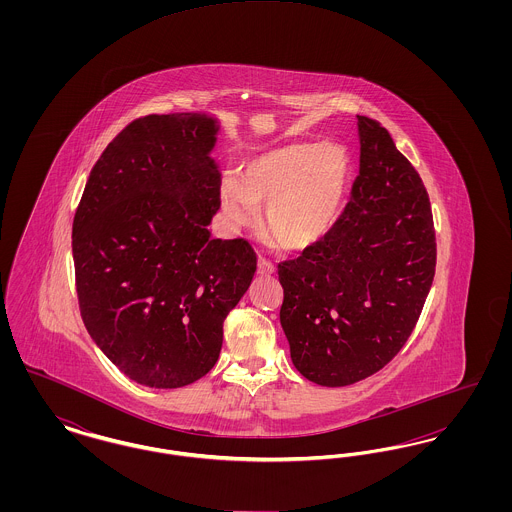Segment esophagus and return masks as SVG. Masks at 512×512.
Wrapping results in <instances>:
<instances>
[{"mask_svg": "<svg viewBox=\"0 0 512 512\" xmlns=\"http://www.w3.org/2000/svg\"><path fill=\"white\" fill-rule=\"evenodd\" d=\"M274 263L267 257H259V274H272L274 272Z\"/></svg>", "mask_w": 512, "mask_h": 512, "instance_id": "esophagus-1", "label": "esophagus"}]
</instances>
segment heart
<instances>
[{"mask_svg": "<svg viewBox=\"0 0 512 512\" xmlns=\"http://www.w3.org/2000/svg\"><path fill=\"white\" fill-rule=\"evenodd\" d=\"M351 161L338 144H290L255 155L240 174L222 180V209L234 226L267 207L268 230L286 247L317 244L336 224L349 186Z\"/></svg>", "mask_w": 512, "mask_h": 512, "instance_id": "b5f03b06", "label": "heart"}]
</instances>
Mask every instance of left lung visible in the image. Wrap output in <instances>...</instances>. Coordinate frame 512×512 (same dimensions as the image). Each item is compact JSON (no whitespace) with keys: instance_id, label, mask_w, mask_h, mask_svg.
<instances>
[{"instance_id":"left-lung-1","label":"left lung","mask_w":512,"mask_h":512,"mask_svg":"<svg viewBox=\"0 0 512 512\" xmlns=\"http://www.w3.org/2000/svg\"><path fill=\"white\" fill-rule=\"evenodd\" d=\"M357 121L361 165L351 201L322 240L278 265L293 365L326 388L390 363L413 334L436 274L422 178L380 122Z\"/></svg>"}]
</instances>
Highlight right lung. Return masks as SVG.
I'll use <instances>...</instances> for the list:
<instances>
[{
  "mask_svg": "<svg viewBox=\"0 0 512 512\" xmlns=\"http://www.w3.org/2000/svg\"><path fill=\"white\" fill-rule=\"evenodd\" d=\"M217 121L146 115L105 147L73 222L74 276L86 330L130 380L174 390L219 361L222 324L247 292L257 255L213 240Z\"/></svg>",
  "mask_w": 512,
  "mask_h": 512,
  "instance_id": "1",
  "label": "right lung"
}]
</instances>
